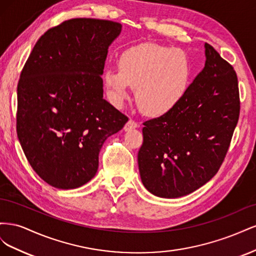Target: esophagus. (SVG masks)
<instances>
[{"instance_id": "obj_1", "label": "esophagus", "mask_w": 256, "mask_h": 256, "mask_svg": "<svg viewBox=\"0 0 256 256\" xmlns=\"http://www.w3.org/2000/svg\"><path fill=\"white\" fill-rule=\"evenodd\" d=\"M138 127V124L136 122H134V120H129L126 122V125H125V127H124V129H125V131H129L131 129H134Z\"/></svg>"}]
</instances>
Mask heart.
Listing matches in <instances>:
<instances>
[{"instance_id": "heart-1", "label": "heart", "mask_w": 256, "mask_h": 256, "mask_svg": "<svg viewBox=\"0 0 256 256\" xmlns=\"http://www.w3.org/2000/svg\"><path fill=\"white\" fill-rule=\"evenodd\" d=\"M118 72L104 74V86L114 106H120L134 88L140 109L150 116H162L182 102L188 90L191 69L180 49L152 42L134 46L124 51Z\"/></svg>"}]
</instances>
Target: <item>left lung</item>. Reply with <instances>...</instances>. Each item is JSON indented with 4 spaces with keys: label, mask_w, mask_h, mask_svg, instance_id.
Masks as SVG:
<instances>
[{
    "label": "left lung",
    "mask_w": 256,
    "mask_h": 256,
    "mask_svg": "<svg viewBox=\"0 0 256 256\" xmlns=\"http://www.w3.org/2000/svg\"><path fill=\"white\" fill-rule=\"evenodd\" d=\"M205 67L172 111L143 122L138 171L152 194L175 198L219 171L238 122L237 74L209 44Z\"/></svg>",
    "instance_id": "left-lung-1"
}]
</instances>
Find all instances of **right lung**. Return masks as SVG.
<instances>
[{"mask_svg":"<svg viewBox=\"0 0 256 256\" xmlns=\"http://www.w3.org/2000/svg\"><path fill=\"white\" fill-rule=\"evenodd\" d=\"M122 24L76 18L49 28L30 52L17 88V134L30 166L58 189L98 170L102 147L128 122L104 99L108 48Z\"/></svg>","mask_w":256,"mask_h":256,"instance_id":"right-lung-1","label":"right lung"}]
</instances>
